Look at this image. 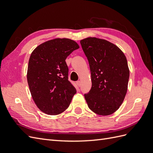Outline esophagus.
Instances as JSON below:
<instances>
[{"instance_id": "esophagus-1", "label": "esophagus", "mask_w": 153, "mask_h": 153, "mask_svg": "<svg viewBox=\"0 0 153 153\" xmlns=\"http://www.w3.org/2000/svg\"><path fill=\"white\" fill-rule=\"evenodd\" d=\"M76 85H77L78 87H80V86L81 85V82H80V81H77V82H76Z\"/></svg>"}]
</instances>
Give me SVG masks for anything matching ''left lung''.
<instances>
[{
    "instance_id": "8db88e82",
    "label": "left lung",
    "mask_w": 153,
    "mask_h": 153,
    "mask_svg": "<svg viewBox=\"0 0 153 153\" xmlns=\"http://www.w3.org/2000/svg\"><path fill=\"white\" fill-rule=\"evenodd\" d=\"M89 61L92 87L84 94L89 108L101 115L115 112L127 92L129 70L127 59L116 45L96 38L80 41Z\"/></svg>"
}]
</instances>
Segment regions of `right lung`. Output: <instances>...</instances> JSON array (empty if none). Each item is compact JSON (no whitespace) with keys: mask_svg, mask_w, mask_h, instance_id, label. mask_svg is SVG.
<instances>
[{"mask_svg":"<svg viewBox=\"0 0 153 153\" xmlns=\"http://www.w3.org/2000/svg\"><path fill=\"white\" fill-rule=\"evenodd\" d=\"M79 48L73 40L57 38L41 44L32 52L27 82L34 103L43 112L57 115L66 110L76 90L68 80L66 59Z\"/></svg>","mask_w":153,"mask_h":153,"instance_id":"right-lung-1","label":"right lung"}]
</instances>
